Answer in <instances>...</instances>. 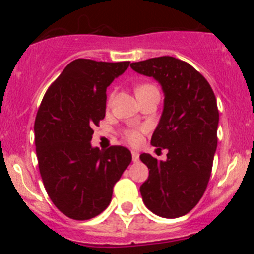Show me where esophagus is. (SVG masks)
Masks as SVG:
<instances>
[{"instance_id":"obj_1","label":"esophagus","mask_w":254,"mask_h":254,"mask_svg":"<svg viewBox=\"0 0 254 254\" xmlns=\"http://www.w3.org/2000/svg\"><path fill=\"white\" fill-rule=\"evenodd\" d=\"M131 155H132V161H134V162H137L140 157L139 152H136V151H131Z\"/></svg>"}]
</instances>
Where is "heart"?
<instances>
[{
    "label": "heart",
    "instance_id": "obj_1",
    "mask_svg": "<svg viewBox=\"0 0 254 254\" xmlns=\"http://www.w3.org/2000/svg\"><path fill=\"white\" fill-rule=\"evenodd\" d=\"M150 87H155L152 84H141L136 88V92L141 91V89L150 88ZM145 131L143 129H127L124 131V137L127 142H130L131 145H139L142 140V132Z\"/></svg>",
    "mask_w": 254,
    "mask_h": 254
}]
</instances>
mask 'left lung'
Here are the masks:
<instances>
[{
  "label": "left lung",
  "instance_id": "1",
  "mask_svg": "<svg viewBox=\"0 0 254 254\" xmlns=\"http://www.w3.org/2000/svg\"><path fill=\"white\" fill-rule=\"evenodd\" d=\"M130 66L160 82L165 93L163 112L151 143L157 150L167 148V160L140 155L148 168L140 193L153 214L176 219L199 203L209 183L217 146L216 97L200 72L172 56Z\"/></svg>",
  "mask_w": 254,
  "mask_h": 254
}]
</instances>
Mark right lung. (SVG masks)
<instances>
[{"label":"right lung","instance_id":"1","mask_svg":"<svg viewBox=\"0 0 254 254\" xmlns=\"http://www.w3.org/2000/svg\"><path fill=\"white\" fill-rule=\"evenodd\" d=\"M130 61L77 59L49 87L34 123L35 151L49 198L64 215L89 220L107 209L113 187L131 162L123 146L92 147L94 125L106 117L107 87Z\"/></svg>","mask_w":254,"mask_h":254}]
</instances>
